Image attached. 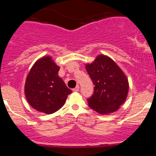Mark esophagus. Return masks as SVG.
I'll list each match as a JSON object with an SVG mask.
<instances>
[{
  "label": "esophagus",
  "instance_id": "34e87169",
  "mask_svg": "<svg viewBox=\"0 0 156 156\" xmlns=\"http://www.w3.org/2000/svg\"><path fill=\"white\" fill-rule=\"evenodd\" d=\"M79 90H80V87L78 86V85H77V86L75 88H73V90L74 92H77V91H79Z\"/></svg>",
  "mask_w": 156,
  "mask_h": 156
}]
</instances>
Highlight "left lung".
Returning a JSON list of instances; mask_svg holds the SVG:
<instances>
[{
  "mask_svg": "<svg viewBox=\"0 0 156 156\" xmlns=\"http://www.w3.org/2000/svg\"><path fill=\"white\" fill-rule=\"evenodd\" d=\"M86 70L94 85V93L87 98L90 108L100 114L119 109L129 90L128 80L119 66L110 58L99 55Z\"/></svg>",
  "mask_w": 156,
  "mask_h": 156,
  "instance_id": "8db88e82",
  "label": "left lung"
}]
</instances>
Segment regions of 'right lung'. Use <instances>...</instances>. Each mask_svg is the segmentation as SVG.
Here are the masks:
<instances>
[{"mask_svg": "<svg viewBox=\"0 0 156 156\" xmlns=\"http://www.w3.org/2000/svg\"><path fill=\"white\" fill-rule=\"evenodd\" d=\"M59 67L51 57L37 62L27 76L25 94L29 104L37 111L52 114L61 108L72 90L58 76Z\"/></svg>", "mask_w": 156, "mask_h": 156, "instance_id": "right-lung-1", "label": "right lung"}]
</instances>
